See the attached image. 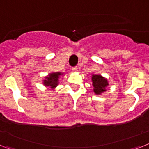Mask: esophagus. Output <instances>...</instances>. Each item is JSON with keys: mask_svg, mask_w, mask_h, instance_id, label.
Instances as JSON below:
<instances>
[{"mask_svg": "<svg viewBox=\"0 0 149 149\" xmlns=\"http://www.w3.org/2000/svg\"><path fill=\"white\" fill-rule=\"evenodd\" d=\"M72 72H77V71H78V67H72Z\"/></svg>", "mask_w": 149, "mask_h": 149, "instance_id": "1", "label": "esophagus"}]
</instances>
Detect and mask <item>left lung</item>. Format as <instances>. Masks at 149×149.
<instances>
[{"label":"left lung","mask_w":149,"mask_h":149,"mask_svg":"<svg viewBox=\"0 0 149 149\" xmlns=\"http://www.w3.org/2000/svg\"><path fill=\"white\" fill-rule=\"evenodd\" d=\"M92 76L91 79L93 86V91L95 95H101L107 91L106 88L109 86L107 79L99 74H92Z\"/></svg>","instance_id":"8db88e82"}]
</instances>
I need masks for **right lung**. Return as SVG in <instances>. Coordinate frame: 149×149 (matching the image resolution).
<instances>
[{
    "label": "right lung",
    "instance_id": "obj_1",
    "mask_svg": "<svg viewBox=\"0 0 149 149\" xmlns=\"http://www.w3.org/2000/svg\"><path fill=\"white\" fill-rule=\"evenodd\" d=\"M63 73L61 72H51L45 77L43 80V85L46 87H49L51 89H55L56 87L59 84V79Z\"/></svg>",
    "mask_w": 149,
    "mask_h": 149
}]
</instances>
